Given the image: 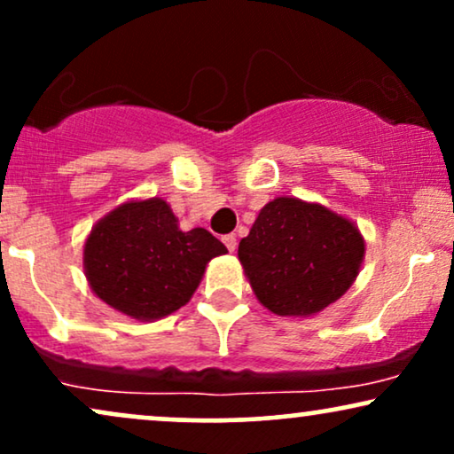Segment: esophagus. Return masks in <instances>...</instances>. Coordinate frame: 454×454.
Returning a JSON list of instances; mask_svg holds the SVG:
<instances>
[{
  "label": "esophagus",
  "instance_id": "esophagus-1",
  "mask_svg": "<svg viewBox=\"0 0 454 454\" xmlns=\"http://www.w3.org/2000/svg\"><path fill=\"white\" fill-rule=\"evenodd\" d=\"M222 240H223V245H226L228 251L237 249V237H234V234H226V237H222Z\"/></svg>",
  "mask_w": 454,
  "mask_h": 454
}]
</instances>
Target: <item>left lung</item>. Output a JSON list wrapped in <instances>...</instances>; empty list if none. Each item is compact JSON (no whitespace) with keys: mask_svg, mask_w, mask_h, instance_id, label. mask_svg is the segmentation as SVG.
<instances>
[{"mask_svg":"<svg viewBox=\"0 0 454 454\" xmlns=\"http://www.w3.org/2000/svg\"><path fill=\"white\" fill-rule=\"evenodd\" d=\"M239 260L263 308L278 317H314L352 286L364 239L352 220L325 205L277 197L240 239Z\"/></svg>","mask_w":454,"mask_h":454,"instance_id":"8db88e82","label":"left lung"}]
</instances>
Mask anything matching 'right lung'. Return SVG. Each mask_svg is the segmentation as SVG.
Returning a JSON list of instances; mask_svg holds the SVG:
<instances>
[{"instance_id":"1","label":"right lung","mask_w":454,"mask_h":454,"mask_svg":"<svg viewBox=\"0 0 454 454\" xmlns=\"http://www.w3.org/2000/svg\"><path fill=\"white\" fill-rule=\"evenodd\" d=\"M223 254L205 228L180 231L168 200H125L85 239L83 272L106 306L151 323L186 306L207 263Z\"/></svg>"}]
</instances>
